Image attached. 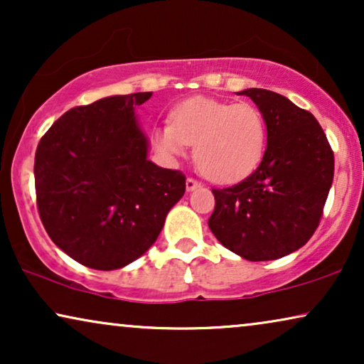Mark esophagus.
Listing matches in <instances>:
<instances>
[{
	"label": "esophagus",
	"instance_id": "obj_1",
	"mask_svg": "<svg viewBox=\"0 0 364 364\" xmlns=\"http://www.w3.org/2000/svg\"><path fill=\"white\" fill-rule=\"evenodd\" d=\"M198 187H200V182H197L196 178H191V177H188L187 181H186V188H187V192L196 191V188H198Z\"/></svg>",
	"mask_w": 364,
	"mask_h": 364
}]
</instances>
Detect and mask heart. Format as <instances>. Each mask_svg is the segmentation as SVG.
Wrapping results in <instances>:
<instances>
[{
	"mask_svg": "<svg viewBox=\"0 0 364 364\" xmlns=\"http://www.w3.org/2000/svg\"><path fill=\"white\" fill-rule=\"evenodd\" d=\"M154 147L167 161L193 159L203 176L215 182L247 177L260 164L267 144V124L260 109L250 102H227L196 96L173 107L171 121L154 129Z\"/></svg>",
	"mask_w": 364,
	"mask_h": 364,
	"instance_id": "heart-1",
	"label": "heart"
}]
</instances>
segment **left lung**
<instances>
[{
    "label": "left lung",
    "instance_id": "left-lung-1",
    "mask_svg": "<svg viewBox=\"0 0 364 364\" xmlns=\"http://www.w3.org/2000/svg\"><path fill=\"white\" fill-rule=\"evenodd\" d=\"M248 96L265 117L267 149L257 171L237 186L212 188L208 227L228 250L250 262L277 260L310 240L333 183L335 157L311 112L267 89Z\"/></svg>",
    "mask_w": 364,
    "mask_h": 364
}]
</instances>
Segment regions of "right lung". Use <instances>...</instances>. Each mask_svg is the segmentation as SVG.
<instances>
[{
	"instance_id": "1",
	"label": "right lung",
	"mask_w": 364,
	"mask_h": 364,
	"mask_svg": "<svg viewBox=\"0 0 364 364\" xmlns=\"http://www.w3.org/2000/svg\"><path fill=\"white\" fill-rule=\"evenodd\" d=\"M152 92L109 96L64 112L38 144L34 182L51 240L94 270H117L157 240L186 176L149 161L136 107Z\"/></svg>"
}]
</instances>
